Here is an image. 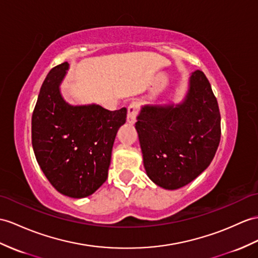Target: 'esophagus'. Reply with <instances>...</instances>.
I'll return each instance as SVG.
<instances>
[{
    "label": "esophagus",
    "instance_id": "34e87169",
    "mask_svg": "<svg viewBox=\"0 0 258 258\" xmlns=\"http://www.w3.org/2000/svg\"><path fill=\"white\" fill-rule=\"evenodd\" d=\"M138 111H139V105L137 102H133L128 107V115H127V121L131 124L136 122V117L138 115Z\"/></svg>",
    "mask_w": 258,
    "mask_h": 258
}]
</instances>
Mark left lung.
Listing matches in <instances>:
<instances>
[{"instance_id":"obj_1","label":"left lung","mask_w":258,"mask_h":258,"mask_svg":"<svg viewBox=\"0 0 258 258\" xmlns=\"http://www.w3.org/2000/svg\"><path fill=\"white\" fill-rule=\"evenodd\" d=\"M220 123L217 98L200 70L189 77L183 102L142 106L136 129L149 178L174 190L198 177L217 152Z\"/></svg>"}]
</instances>
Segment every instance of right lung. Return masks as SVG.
Returning <instances> with one entry per match:
<instances>
[{
    "instance_id": "right-lung-1",
    "label": "right lung",
    "mask_w": 258,
    "mask_h": 258,
    "mask_svg": "<svg viewBox=\"0 0 258 258\" xmlns=\"http://www.w3.org/2000/svg\"><path fill=\"white\" fill-rule=\"evenodd\" d=\"M68 70L63 62L43 81L31 117V143L50 184L64 196L84 198L107 179L112 146L127 109L67 103L60 84Z\"/></svg>"
}]
</instances>
